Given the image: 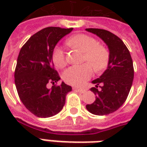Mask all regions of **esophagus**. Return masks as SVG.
<instances>
[{
  "mask_svg": "<svg viewBox=\"0 0 147 147\" xmlns=\"http://www.w3.org/2000/svg\"><path fill=\"white\" fill-rule=\"evenodd\" d=\"M75 90H76V91H78V92H80V93H84V92H86V90L85 89H83V88H78V87H74L73 88Z\"/></svg>",
  "mask_w": 147,
  "mask_h": 147,
  "instance_id": "obj_1",
  "label": "esophagus"
}]
</instances>
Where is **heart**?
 <instances>
[{"label":"heart","instance_id":"1","mask_svg":"<svg viewBox=\"0 0 147 147\" xmlns=\"http://www.w3.org/2000/svg\"><path fill=\"white\" fill-rule=\"evenodd\" d=\"M67 44L73 48L83 52V61L90 63L71 66L64 71L63 80L70 85L80 86L89 80L93 74V66L96 71L105 69L108 65L109 52L103 45H98V42L92 37L79 34L70 37ZM52 61L57 67H64L66 64V58L63 49L56 46L52 52Z\"/></svg>","mask_w":147,"mask_h":147}]
</instances>
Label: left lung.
<instances>
[{"label":"left lung","instance_id":"left-lung-1","mask_svg":"<svg viewBox=\"0 0 147 147\" xmlns=\"http://www.w3.org/2000/svg\"><path fill=\"white\" fill-rule=\"evenodd\" d=\"M86 31L99 37L108 46V66L101 76L93 80L95 87L90 90L95 94V101L86 108L94 115L103 116L117 111L128 96L134 79L133 61L123 41L108 30L87 28ZM99 84L102 86L97 90Z\"/></svg>","mask_w":147,"mask_h":147}]
</instances>
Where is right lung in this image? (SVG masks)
Returning <instances> with one entry per match:
<instances>
[{"mask_svg": "<svg viewBox=\"0 0 147 147\" xmlns=\"http://www.w3.org/2000/svg\"><path fill=\"white\" fill-rule=\"evenodd\" d=\"M73 28L46 27L27 40L21 48L15 70V84L24 106L38 117L46 118L60 113L71 86L61 80L54 69L52 52L63 37ZM52 83L54 86L48 88Z\"/></svg>", "mask_w": 147, "mask_h": 147, "instance_id": "1", "label": "right lung"}]
</instances>
